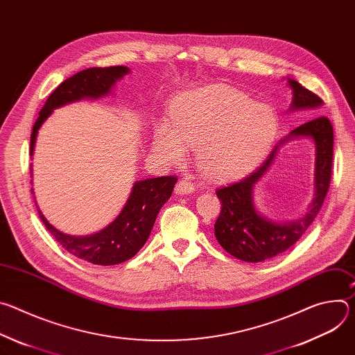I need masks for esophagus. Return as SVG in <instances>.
Listing matches in <instances>:
<instances>
[{
    "instance_id": "esophagus-1",
    "label": "esophagus",
    "mask_w": 355,
    "mask_h": 355,
    "mask_svg": "<svg viewBox=\"0 0 355 355\" xmlns=\"http://www.w3.org/2000/svg\"><path fill=\"white\" fill-rule=\"evenodd\" d=\"M193 191V185L191 184V181H188L187 178H182L177 182L175 185V192L180 195H188Z\"/></svg>"
}]
</instances>
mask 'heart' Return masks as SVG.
Segmentation results:
<instances>
[{"mask_svg": "<svg viewBox=\"0 0 355 355\" xmlns=\"http://www.w3.org/2000/svg\"><path fill=\"white\" fill-rule=\"evenodd\" d=\"M277 129L278 119L270 107L254 104L236 88L209 85L174 99L171 123L156 125L153 148L164 162L180 163L187 146L196 147L200 171L214 180H227L263 160Z\"/></svg>", "mask_w": 355, "mask_h": 355, "instance_id": "heart-1", "label": "heart"}]
</instances>
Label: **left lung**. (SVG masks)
I'll use <instances>...</instances> for the list:
<instances>
[{"instance_id":"8db88e82","label":"left lung","mask_w":355,"mask_h":355,"mask_svg":"<svg viewBox=\"0 0 355 355\" xmlns=\"http://www.w3.org/2000/svg\"><path fill=\"white\" fill-rule=\"evenodd\" d=\"M288 83L293 91L291 110L322 107L323 101L316 94L295 80L288 78ZM300 136L311 137L316 147L315 198L305 216L293 222L278 223L260 215L252 204V188L272 164L278 146H275L268 159L254 173L216 189L222 209L215 223V237L233 257L247 263H260L272 259L293 245L318 216L331 180L333 126L326 116H316L295 128L279 144Z\"/></svg>"}]
</instances>
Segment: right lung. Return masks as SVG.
Returning a JSON list of instances; mask_svg holds the SVG:
<instances>
[{"label": "right lung", "mask_w": 355, "mask_h": 355, "mask_svg": "<svg viewBox=\"0 0 355 355\" xmlns=\"http://www.w3.org/2000/svg\"><path fill=\"white\" fill-rule=\"evenodd\" d=\"M128 73L129 69L125 66L91 67L64 80L49 95L39 112L31 135V156L33 155L37 130L53 110L81 98L107 95L115 83ZM175 182V175L136 181L118 218L105 229L89 236L66 234L50 225L39 209L37 212L46 229L70 254L95 266H115L130 260L144 245L159 211L171 196Z\"/></svg>", "instance_id": "1"}]
</instances>
